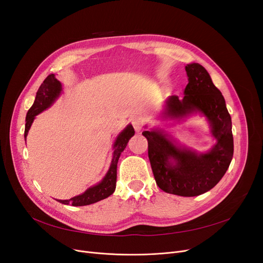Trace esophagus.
Segmentation results:
<instances>
[{"mask_svg": "<svg viewBox=\"0 0 263 263\" xmlns=\"http://www.w3.org/2000/svg\"><path fill=\"white\" fill-rule=\"evenodd\" d=\"M132 124H133V126H134L135 130H136L137 133H139V132L141 130V128H142V125H144V118L140 117V116L134 117V118L132 119Z\"/></svg>", "mask_w": 263, "mask_h": 263, "instance_id": "34e87169", "label": "esophagus"}]
</instances>
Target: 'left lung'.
Wrapping results in <instances>:
<instances>
[{"label":"left lung","instance_id":"8db88e82","mask_svg":"<svg viewBox=\"0 0 263 263\" xmlns=\"http://www.w3.org/2000/svg\"><path fill=\"white\" fill-rule=\"evenodd\" d=\"M187 85L184 97L172 95L165 100L162 117L181 121L201 114L210 124L216 140L205 153L180 145L171 135L159 128L145 130L148 157L158 186L166 193L197 196L213 189L224 177L234 155V138L224 97L200 63L185 66Z\"/></svg>","mask_w":263,"mask_h":263}]
</instances>
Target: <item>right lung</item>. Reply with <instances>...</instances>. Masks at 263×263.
Wrapping results in <instances>:
<instances>
[{"label":"right lung","instance_id":"right-lung-1","mask_svg":"<svg viewBox=\"0 0 263 263\" xmlns=\"http://www.w3.org/2000/svg\"><path fill=\"white\" fill-rule=\"evenodd\" d=\"M62 92V84L60 81L55 79V76L53 73L47 77L42 85L39 86V89L36 93V98L34 104L28 109L26 115V124H25V133H24V137H26L28 135V130L30 128L31 124H33L35 117L41 114L47 108H49L53 103L55 102L60 94ZM135 135L134 127L132 124L127 125L125 128L118 134L116 137L114 145H113V158L110 161V165L104 176L99 183L95 185L90 186L85 192H83L80 195H77L70 200H57L58 202L72 206H84L90 205L93 203H97L101 200L112 195L116 187V178H117V162L118 159L121 157V154L124 151V149L127 146V142Z\"/></svg>","mask_w":263,"mask_h":263}]
</instances>
